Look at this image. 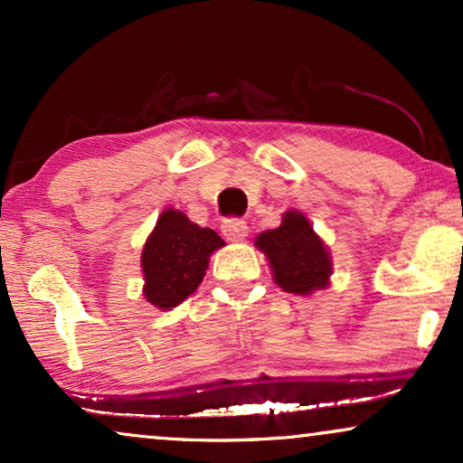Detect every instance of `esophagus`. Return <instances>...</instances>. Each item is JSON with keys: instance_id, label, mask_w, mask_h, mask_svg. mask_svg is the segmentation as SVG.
<instances>
[{"instance_id": "34e87169", "label": "esophagus", "mask_w": 463, "mask_h": 463, "mask_svg": "<svg viewBox=\"0 0 463 463\" xmlns=\"http://www.w3.org/2000/svg\"><path fill=\"white\" fill-rule=\"evenodd\" d=\"M221 232H223L227 242H242L249 236V225L240 219H227L221 225Z\"/></svg>"}]
</instances>
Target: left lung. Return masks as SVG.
Segmentation results:
<instances>
[{"instance_id":"1","label":"left lung","mask_w":463,"mask_h":463,"mask_svg":"<svg viewBox=\"0 0 463 463\" xmlns=\"http://www.w3.org/2000/svg\"><path fill=\"white\" fill-rule=\"evenodd\" d=\"M255 246L268 259L274 282L287 293L309 297L331 284V252L301 211L284 213L282 223L259 233Z\"/></svg>"}]
</instances>
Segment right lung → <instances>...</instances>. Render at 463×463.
Here are the masks:
<instances>
[{"label":"right lung","mask_w":463,"mask_h":463,"mask_svg":"<svg viewBox=\"0 0 463 463\" xmlns=\"http://www.w3.org/2000/svg\"><path fill=\"white\" fill-rule=\"evenodd\" d=\"M223 246L211 227H200L176 208L162 211L141 252L145 299L162 312L179 306L195 293L211 255Z\"/></svg>","instance_id":"add662e5"}]
</instances>
